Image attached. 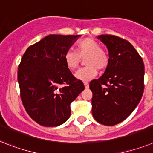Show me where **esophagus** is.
Wrapping results in <instances>:
<instances>
[{
    "mask_svg": "<svg viewBox=\"0 0 153 153\" xmlns=\"http://www.w3.org/2000/svg\"><path fill=\"white\" fill-rule=\"evenodd\" d=\"M84 87H85L86 89H88V88H89V84H88V82H84Z\"/></svg>",
    "mask_w": 153,
    "mask_h": 153,
    "instance_id": "1",
    "label": "esophagus"
}]
</instances>
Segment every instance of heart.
<instances>
[{
    "instance_id": "b5f03b06",
    "label": "heart",
    "mask_w": 153,
    "mask_h": 153,
    "mask_svg": "<svg viewBox=\"0 0 153 153\" xmlns=\"http://www.w3.org/2000/svg\"><path fill=\"white\" fill-rule=\"evenodd\" d=\"M76 51L68 50L63 55V60L68 69L74 71L79 64L81 59H84L87 66L79 69L75 76L81 81H88L97 75L98 69H106L109 63V56L106 51L101 48L100 45L91 38H85L76 44Z\"/></svg>"
}]
</instances>
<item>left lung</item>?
I'll return each instance as SVG.
<instances>
[{"instance_id": "1", "label": "left lung", "mask_w": 153, "mask_h": 153, "mask_svg": "<svg viewBox=\"0 0 153 153\" xmlns=\"http://www.w3.org/2000/svg\"><path fill=\"white\" fill-rule=\"evenodd\" d=\"M108 51L103 75L90 82L92 115L99 123L113 126L129 117L144 91L143 60L127 40L113 35L97 36Z\"/></svg>"}]
</instances>
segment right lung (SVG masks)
<instances>
[{"mask_svg":"<svg viewBox=\"0 0 153 153\" xmlns=\"http://www.w3.org/2000/svg\"><path fill=\"white\" fill-rule=\"evenodd\" d=\"M80 35L51 34L26 49L18 67L23 106L45 127H56L71 114L70 104L83 91V82L65 65L63 55Z\"/></svg>","mask_w":153,"mask_h":153,"instance_id":"1","label":"right lung"}]
</instances>
